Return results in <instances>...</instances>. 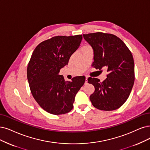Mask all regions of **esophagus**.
I'll list each match as a JSON object with an SVG mask.
<instances>
[{"label":"esophagus","instance_id":"34e87169","mask_svg":"<svg viewBox=\"0 0 150 150\" xmlns=\"http://www.w3.org/2000/svg\"><path fill=\"white\" fill-rule=\"evenodd\" d=\"M85 84H87L88 83V77H86L85 78Z\"/></svg>","mask_w":150,"mask_h":150}]
</instances>
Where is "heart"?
Segmentation results:
<instances>
[{"instance_id":"1","label":"heart","mask_w":150,"mask_h":150,"mask_svg":"<svg viewBox=\"0 0 150 150\" xmlns=\"http://www.w3.org/2000/svg\"><path fill=\"white\" fill-rule=\"evenodd\" d=\"M90 46H83V47H82V48H81V49H86V48H88V47H90Z\"/></svg>"}]
</instances>
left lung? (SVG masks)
<instances>
[{
  "label": "left lung",
  "instance_id": "left-lung-1",
  "mask_svg": "<svg viewBox=\"0 0 150 150\" xmlns=\"http://www.w3.org/2000/svg\"><path fill=\"white\" fill-rule=\"evenodd\" d=\"M83 36L93 50V67L99 70L106 67L108 72L103 82L97 78L88 79L95 89L90 101L99 110L117 109L128 99L134 84L132 54L125 43L114 35L98 32Z\"/></svg>",
  "mask_w": 150,
  "mask_h": 150
}]
</instances>
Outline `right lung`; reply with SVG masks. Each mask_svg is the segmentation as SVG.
<instances>
[{
    "mask_svg": "<svg viewBox=\"0 0 150 150\" xmlns=\"http://www.w3.org/2000/svg\"><path fill=\"white\" fill-rule=\"evenodd\" d=\"M81 40V35L55 36L41 42L32 54L27 67L31 92L38 104L50 114L70 112L77 92L85 83L84 76L65 81L59 75L60 70L68 64Z\"/></svg>",
    "mask_w": 150,
    "mask_h": 150,
    "instance_id": "1",
    "label": "right lung"
}]
</instances>
